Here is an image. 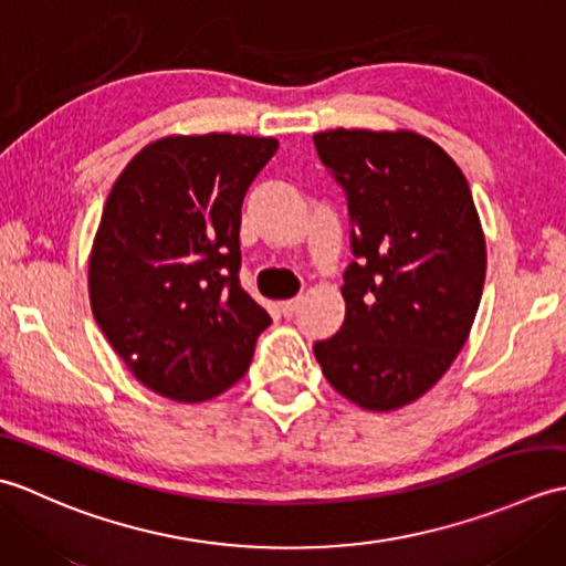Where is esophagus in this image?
Returning <instances> with one entry per match:
<instances>
[{
  "mask_svg": "<svg viewBox=\"0 0 566 566\" xmlns=\"http://www.w3.org/2000/svg\"><path fill=\"white\" fill-rule=\"evenodd\" d=\"M302 304V296H294V298H286V302H280V311L284 316H292L294 311Z\"/></svg>",
  "mask_w": 566,
  "mask_h": 566,
  "instance_id": "34e87169",
  "label": "esophagus"
}]
</instances>
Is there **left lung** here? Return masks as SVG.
Returning a JSON list of instances; mask_svg holds the SVG:
<instances>
[{
  "label": "left lung",
  "instance_id": "8db88e82",
  "mask_svg": "<svg viewBox=\"0 0 566 566\" xmlns=\"http://www.w3.org/2000/svg\"><path fill=\"white\" fill-rule=\"evenodd\" d=\"M353 223L345 321L314 355L331 387L367 411L413 403L450 369L482 302L486 240L460 167L416 130L314 136Z\"/></svg>",
  "mask_w": 566,
  "mask_h": 566
}]
</instances>
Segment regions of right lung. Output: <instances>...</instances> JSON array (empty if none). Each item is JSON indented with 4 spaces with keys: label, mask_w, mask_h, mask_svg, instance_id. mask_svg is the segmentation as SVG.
<instances>
[{
    "label": "right lung",
    "mask_w": 566,
    "mask_h": 566,
    "mask_svg": "<svg viewBox=\"0 0 566 566\" xmlns=\"http://www.w3.org/2000/svg\"><path fill=\"white\" fill-rule=\"evenodd\" d=\"M276 138L165 136L106 197L90 255L92 314L143 387L201 403L245 375L272 318L238 282L240 207Z\"/></svg>",
    "instance_id": "right-lung-1"
}]
</instances>
